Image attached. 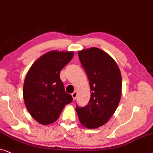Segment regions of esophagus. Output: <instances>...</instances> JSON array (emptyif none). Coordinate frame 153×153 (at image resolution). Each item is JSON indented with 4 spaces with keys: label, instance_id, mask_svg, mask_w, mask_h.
<instances>
[{
    "label": "esophagus",
    "instance_id": "obj_1",
    "mask_svg": "<svg viewBox=\"0 0 153 153\" xmlns=\"http://www.w3.org/2000/svg\"><path fill=\"white\" fill-rule=\"evenodd\" d=\"M71 95H72L73 99V100L75 101V99H76V98H77V91H75L74 92H73Z\"/></svg>",
    "mask_w": 153,
    "mask_h": 153
}]
</instances>
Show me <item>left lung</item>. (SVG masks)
I'll use <instances>...</instances> for the list:
<instances>
[{
	"label": "left lung",
	"mask_w": 153,
	"mask_h": 153,
	"mask_svg": "<svg viewBox=\"0 0 153 153\" xmlns=\"http://www.w3.org/2000/svg\"><path fill=\"white\" fill-rule=\"evenodd\" d=\"M78 56L91 92L87 105H77L75 110L82 125L95 129L106 123L117 109L121 98V73L113 59L100 49L80 51Z\"/></svg>",
	"instance_id": "1"
}]
</instances>
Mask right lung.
<instances>
[{"label":"right lung","instance_id":"obj_1","mask_svg":"<svg viewBox=\"0 0 153 153\" xmlns=\"http://www.w3.org/2000/svg\"><path fill=\"white\" fill-rule=\"evenodd\" d=\"M74 53L52 51L32 65L25 78L24 100L28 113L42 125H49L59 117L65 105L73 101L65 91L60 71L73 59Z\"/></svg>","mask_w":153,"mask_h":153}]
</instances>
